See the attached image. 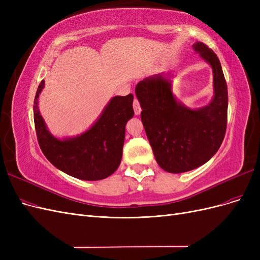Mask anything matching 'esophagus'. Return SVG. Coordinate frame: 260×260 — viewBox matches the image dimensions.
<instances>
[{"instance_id": "esophagus-1", "label": "esophagus", "mask_w": 260, "mask_h": 260, "mask_svg": "<svg viewBox=\"0 0 260 260\" xmlns=\"http://www.w3.org/2000/svg\"><path fill=\"white\" fill-rule=\"evenodd\" d=\"M133 109H135V114L137 116L141 114V106H140V103L137 99H135V101H133Z\"/></svg>"}]
</instances>
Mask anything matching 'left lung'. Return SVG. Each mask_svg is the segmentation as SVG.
I'll return each mask as SVG.
<instances>
[{"mask_svg": "<svg viewBox=\"0 0 260 260\" xmlns=\"http://www.w3.org/2000/svg\"><path fill=\"white\" fill-rule=\"evenodd\" d=\"M193 50L212 69L214 96L209 104L190 108L172 92L174 76L154 75L140 81L136 95L141 119L157 164L170 174H182L207 162L221 145L226 129L228 88L219 58L202 42Z\"/></svg>", "mask_w": 260, "mask_h": 260, "instance_id": "left-lung-1", "label": "left lung"}]
</instances>
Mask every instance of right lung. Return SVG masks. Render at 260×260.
<instances>
[{
	"label": "right lung",
	"mask_w": 260,
	"mask_h": 260,
	"mask_svg": "<svg viewBox=\"0 0 260 260\" xmlns=\"http://www.w3.org/2000/svg\"><path fill=\"white\" fill-rule=\"evenodd\" d=\"M39 84L34 103L38 142L49 161L74 178L96 181L113 175L119 167L125 124L135 115L133 95L114 96L91 127L72 138L58 139L49 131L39 111V96L44 89Z\"/></svg>",
	"instance_id": "obj_1"
}]
</instances>
